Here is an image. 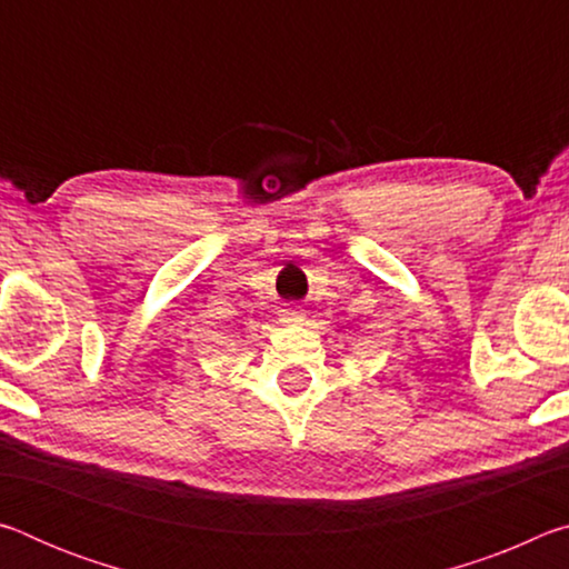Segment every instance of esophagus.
Returning a JSON list of instances; mask_svg holds the SVG:
<instances>
[{
    "mask_svg": "<svg viewBox=\"0 0 569 569\" xmlns=\"http://www.w3.org/2000/svg\"><path fill=\"white\" fill-rule=\"evenodd\" d=\"M283 316H286L288 321H303V313L298 311V308H286Z\"/></svg>",
    "mask_w": 569,
    "mask_h": 569,
    "instance_id": "obj_1",
    "label": "esophagus"
}]
</instances>
